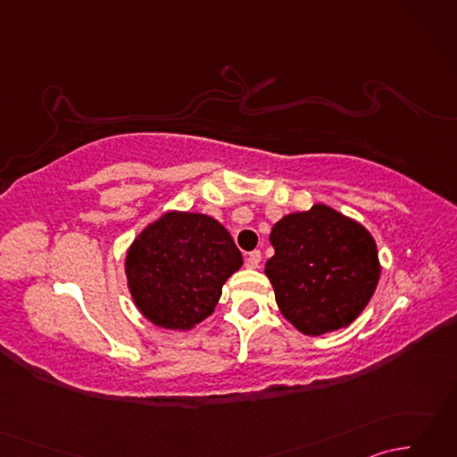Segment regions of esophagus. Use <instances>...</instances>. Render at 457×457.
Instances as JSON below:
<instances>
[{"label":"esophagus","mask_w":457,"mask_h":457,"mask_svg":"<svg viewBox=\"0 0 457 457\" xmlns=\"http://www.w3.org/2000/svg\"><path fill=\"white\" fill-rule=\"evenodd\" d=\"M259 263H261V251H251V253L245 259L247 269H257Z\"/></svg>","instance_id":"1"}]
</instances>
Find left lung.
I'll return each instance as SVG.
<instances>
[{
  "mask_svg": "<svg viewBox=\"0 0 457 457\" xmlns=\"http://www.w3.org/2000/svg\"><path fill=\"white\" fill-rule=\"evenodd\" d=\"M275 255L265 275L280 314L298 332L322 336L345 328L371 300L381 265L373 236L326 204L287 213L270 231Z\"/></svg>",
  "mask_w": 457,
  "mask_h": 457,
  "instance_id": "left-lung-1",
  "label": "left lung"
}]
</instances>
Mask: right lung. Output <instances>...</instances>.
<instances>
[{
    "label": "right lung",
    "mask_w": 457,
    "mask_h": 457,
    "mask_svg": "<svg viewBox=\"0 0 457 457\" xmlns=\"http://www.w3.org/2000/svg\"><path fill=\"white\" fill-rule=\"evenodd\" d=\"M241 265L244 257L218 220L172 210L135 237L125 275L135 306L149 322L184 332L213 312L223 283Z\"/></svg>",
    "instance_id": "1"
}]
</instances>
